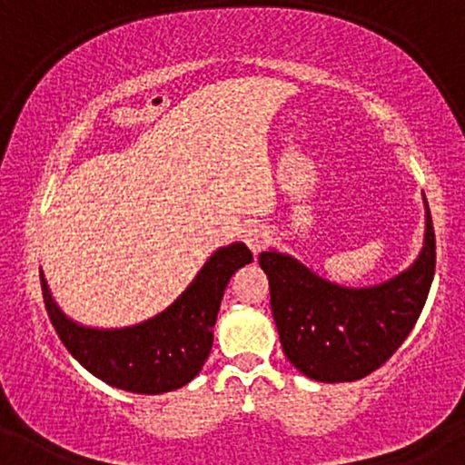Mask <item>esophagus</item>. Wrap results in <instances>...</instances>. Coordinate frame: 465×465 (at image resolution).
Masks as SVG:
<instances>
[{
	"label": "esophagus",
	"mask_w": 465,
	"mask_h": 465,
	"mask_svg": "<svg viewBox=\"0 0 465 465\" xmlns=\"http://www.w3.org/2000/svg\"><path fill=\"white\" fill-rule=\"evenodd\" d=\"M269 229H266L264 225H258V223H253V225H249L247 229H244V242L249 244V249L253 251L255 255L262 251L266 244H269Z\"/></svg>",
	"instance_id": "1"
}]
</instances>
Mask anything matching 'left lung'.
<instances>
[{
	"instance_id": "1",
	"label": "left lung",
	"mask_w": 465,
	"mask_h": 465,
	"mask_svg": "<svg viewBox=\"0 0 465 465\" xmlns=\"http://www.w3.org/2000/svg\"><path fill=\"white\" fill-rule=\"evenodd\" d=\"M424 244L391 280L350 288L277 249L260 253L286 359L317 382H351L385 365L418 322L435 275V232L424 199Z\"/></svg>"
}]
</instances>
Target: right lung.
Segmentation results:
<instances>
[{"mask_svg": "<svg viewBox=\"0 0 465 465\" xmlns=\"http://www.w3.org/2000/svg\"><path fill=\"white\" fill-rule=\"evenodd\" d=\"M253 262L244 242L216 249L190 286L146 322L124 328H92L58 308L41 271L45 311L69 354L95 378L131 393L174 391L205 365L225 288L240 266Z\"/></svg>", "mask_w": 465, "mask_h": 465, "instance_id": "right-lung-1", "label": "right lung"}]
</instances>
